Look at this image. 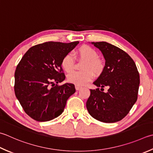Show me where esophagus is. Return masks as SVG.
Wrapping results in <instances>:
<instances>
[{"label": "esophagus", "mask_w": 153, "mask_h": 153, "mask_svg": "<svg viewBox=\"0 0 153 153\" xmlns=\"http://www.w3.org/2000/svg\"><path fill=\"white\" fill-rule=\"evenodd\" d=\"M75 87H76V89L77 91L79 90V89H80L81 88H82V87L79 86V85H76V86H75Z\"/></svg>", "instance_id": "obj_1"}]
</instances>
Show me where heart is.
Here are the masks:
<instances>
[{"label": "heart", "mask_w": 153, "mask_h": 153, "mask_svg": "<svg viewBox=\"0 0 153 153\" xmlns=\"http://www.w3.org/2000/svg\"><path fill=\"white\" fill-rule=\"evenodd\" d=\"M77 55L80 58L85 60L83 65L82 71H74L68 75L69 82L77 85H83L89 82L93 78V73L99 74L102 72L104 69L103 61L99 58V53L92 47L88 45H83L77 50ZM75 61L71 53L65 54L62 59L61 65L64 70L70 72L74 67Z\"/></svg>", "instance_id": "1"}]
</instances>
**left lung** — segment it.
<instances>
[{"label": "left lung", "mask_w": 153, "mask_h": 153, "mask_svg": "<svg viewBox=\"0 0 153 153\" xmlns=\"http://www.w3.org/2000/svg\"><path fill=\"white\" fill-rule=\"evenodd\" d=\"M103 53L105 65L94 82L96 89H90L86 102L89 114L103 123H115L126 116L138 96L140 77L135 63L131 56L118 47L106 42H91ZM109 88L106 93L101 91Z\"/></svg>", "instance_id": "obj_1"}]
</instances>
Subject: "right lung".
Returning <instances> with one entry per match:
<instances>
[{
    "label": "right lung",
    "mask_w": 153,
    "mask_h": 153,
    "mask_svg": "<svg viewBox=\"0 0 153 153\" xmlns=\"http://www.w3.org/2000/svg\"><path fill=\"white\" fill-rule=\"evenodd\" d=\"M78 44L77 41L37 44L27 51L18 64L15 95L25 113L34 120L44 122L58 117L76 92L72 83H58L65 78L61 65L63 57Z\"/></svg>",
    "instance_id": "1"
}]
</instances>
